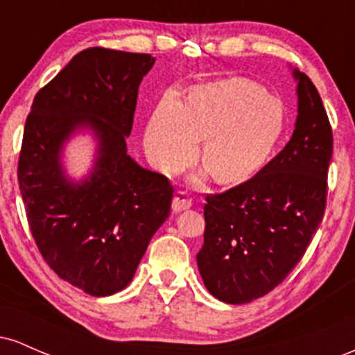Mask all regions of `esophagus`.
<instances>
[{"mask_svg": "<svg viewBox=\"0 0 355 355\" xmlns=\"http://www.w3.org/2000/svg\"><path fill=\"white\" fill-rule=\"evenodd\" d=\"M191 207V200L189 197H187L183 191H177L172 200V210L175 211V214H180V211L190 209Z\"/></svg>", "mask_w": 355, "mask_h": 355, "instance_id": "esophagus-1", "label": "esophagus"}]
</instances>
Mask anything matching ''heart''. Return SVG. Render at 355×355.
<instances>
[{"label":"heart","mask_w":355,"mask_h":355,"mask_svg":"<svg viewBox=\"0 0 355 355\" xmlns=\"http://www.w3.org/2000/svg\"><path fill=\"white\" fill-rule=\"evenodd\" d=\"M285 128L282 100L245 78H223L193 87L185 103L166 93L146 126L145 148L162 172L175 173L203 140L207 172L223 185H239L266 166Z\"/></svg>","instance_id":"obj_1"}]
</instances>
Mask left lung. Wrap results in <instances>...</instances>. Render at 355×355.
<instances>
[{
	"instance_id": "left-lung-1",
	"label": "left lung",
	"mask_w": 355,
	"mask_h": 355,
	"mask_svg": "<svg viewBox=\"0 0 355 355\" xmlns=\"http://www.w3.org/2000/svg\"><path fill=\"white\" fill-rule=\"evenodd\" d=\"M297 81L295 128L254 178L207 195L198 272L211 295L247 304L268 294L302 259L322 222L332 158V128L307 75Z\"/></svg>"
}]
</instances>
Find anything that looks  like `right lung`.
Segmentation results:
<instances>
[{
	"label": "right lung",
	"instance_id": "obj_1",
	"mask_svg": "<svg viewBox=\"0 0 355 355\" xmlns=\"http://www.w3.org/2000/svg\"><path fill=\"white\" fill-rule=\"evenodd\" d=\"M153 64L145 53L80 51L36 93L24 125L18 182L31 234L55 274L93 297L132 282L170 215V182L126 153L138 87ZM83 129L97 138V155L76 182L60 157Z\"/></svg>",
	"mask_w": 355,
	"mask_h": 355
}]
</instances>
